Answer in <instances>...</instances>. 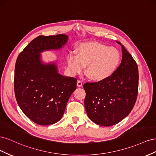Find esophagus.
Returning <instances> with one entry per match:
<instances>
[{"label": "esophagus", "mask_w": 156, "mask_h": 156, "mask_svg": "<svg viewBox=\"0 0 156 156\" xmlns=\"http://www.w3.org/2000/svg\"><path fill=\"white\" fill-rule=\"evenodd\" d=\"M77 85L79 87H81L83 86V82L81 81V80H78V81L77 83Z\"/></svg>", "instance_id": "1"}]
</instances>
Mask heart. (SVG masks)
Listing matches in <instances>:
<instances>
[{
	"instance_id": "b5f03b06",
	"label": "heart",
	"mask_w": 156,
	"mask_h": 156,
	"mask_svg": "<svg viewBox=\"0 0 156 156\" xmlns=\"http://www.w3.org/2000/svg\"><path fill=\"white\" fill-rule=\"evenodd\" d=\"M77 55H68L67 64L69 72L75 75L82 73L87 66V73L94 81H103L114 73L121 61L120 51L99 42L80 44Z\"/></svg>"
}]
</instances>
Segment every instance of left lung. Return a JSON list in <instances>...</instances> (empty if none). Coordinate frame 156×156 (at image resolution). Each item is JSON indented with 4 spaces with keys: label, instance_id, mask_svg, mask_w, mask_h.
<instances>
[{
    "label": "left lung",
    "instance_id": "1",
    "mask_svg": "<svg viewBox=\"0 0 156 156\" xmlns=\"http://www.w3.org/2000/svg\"><path fill=\"white\" fill-rule=\"evenodd\" d=\"M122 60L111 77L103 81L86 83L84 107L93 122L102 126H111L123 120L133 109L139 88L136 62L120 41Z\"/></svg>",
    "mask_w": 156,
    "mask_h": 156
}]
</instances>
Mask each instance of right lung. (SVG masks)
<instances>
[{"label":"right lung","mask_w":156,"mask_h":156,"mask_svg":"<svg viewBox=\"0 0 156 156\" xmlns=\"http://www.w3.org/2000/svg\"><path fill=\"white\" fill-rule=\"evenodd\" d=\"M68 40L65 34L39 36L28 44L17 58L14 91L23 113L34 123L48 126L59 121L77 79L58 73L55 64L40 62L41 52L60 49Z\"/></svg>","instance_id":"right-lung-1"}]
</instances>
